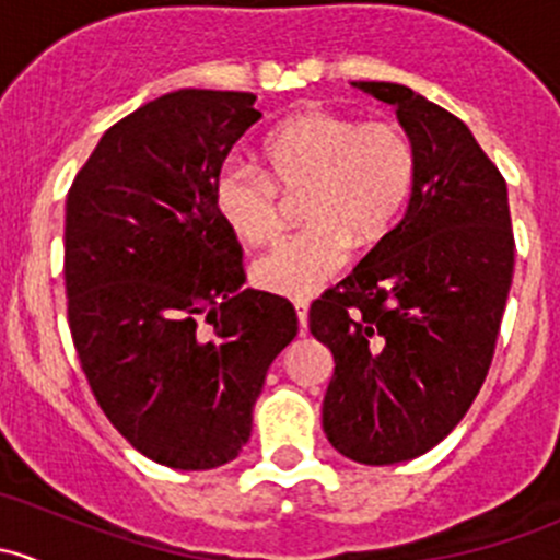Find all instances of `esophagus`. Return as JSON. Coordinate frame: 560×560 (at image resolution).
Masks as SVG:
<instances>
[{
  "mask_svg": "<svg viewBox=\"0 0 560 560\" xmlns=\"http://www.w3.org/2000/svg\"><path fill=\"white\" fill-rule=\"evenodd\" d=\"M295 312H298V325H301V330H306V325H308V303L306 301H295Z\"/></svg>",
  "mask_w": 560,
  "mask_h": 560,
  "instance_id": "34e87169",
  "label": "esophagus"
}]
</instances>
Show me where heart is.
Here are the masks:
<instances>
[{
    "label": "heart",
    "instance_id": "heart-1",
    "mask_svg": "<svg viewBox=\"0 0 560 560\" xmlns=\"http://www.w3.org/2000/svg\"><path fill=\"white\" fill-rule=\"evenodd\" d=\"M265 173L224 165L213 180V211L248 246L279 235V191L306 189L303 233L254 262L257 287L284 298H312L347 265L352 241L385 238L409 202L417 151L395 121H360L336 110H303L262 143Z\"/></svg>",
    "mask_w": 560,
    "mask_h": 560
}]
</instances>
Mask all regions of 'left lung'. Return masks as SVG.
Instances as JSON below:
<instances>
[{"mask_svg": "<svg viewBox=\"0 0 560 560\" xmlns=\"http://www.w3.org/2000/svg\"><path fill=\"white\" fill-rule=\"evenodd\" d=\"M395 107L417 151L404 219L308 312L336 369L327 442L365 466L436 447L477 398L515 268L510 197L471 129L409 86L354 81Z\"/></svg>", "mask_w": 560, "mask_h": 560, "instance_id": "left-lung-1", "label": "left lung"}]
</instances>
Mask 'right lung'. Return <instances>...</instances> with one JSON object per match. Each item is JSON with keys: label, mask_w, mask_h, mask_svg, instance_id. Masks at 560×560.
I'll return each mask as SVG.
<instances>
[{"label": "right lung", "mask_w": 560, "mask_h": 560, "mask_svg": "<svg viewBox=\"0 0 560 560\" xmlns=\"http://www.w3.org/2000/svg\"><path fill=\"white\" fill-rule=\"evenodd\" d=\"M248 92H178L113 124L65 217L72 343L100 409L138 453L180 471L238 457L290 301L244 290L241 244L213 180L262 118Z\"/></svg>", "instance_id": "add662e5"}]
</instances>
